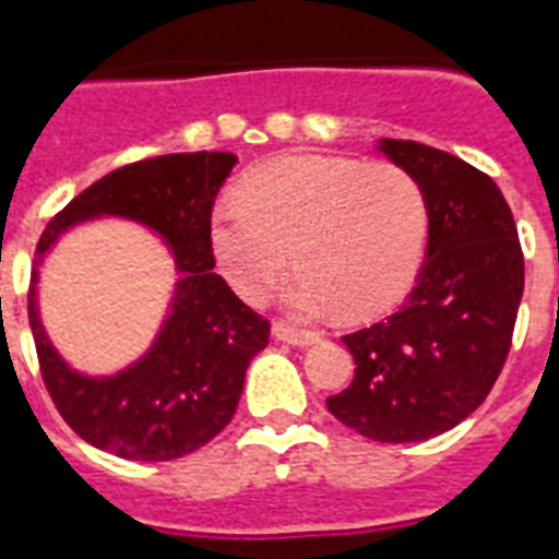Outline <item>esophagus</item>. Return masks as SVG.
<instances>
[{
    "instance_id": "esophagus-1",
    "label": "esophagus",
    "mask_w": 559,
    "mask_h": 559,
    "mask_svg": "<svg viewBox=\"0 0 559 559\" xmlns=\"http://www.w3.org/2000/svg\"><path fill=\"white\" fill-rule=\"evenodd\" d=\"M272 336L278 342H287V345H296V348H307V345H316L319 342V333L313 331H296L284 322L272 324Z\"/></svg>"
}]
</instances>
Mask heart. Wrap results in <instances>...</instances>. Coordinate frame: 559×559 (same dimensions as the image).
Listing matches in <instances>:
<instances>
[{
    "label": "heart",
    "instance_id": "obj_1",
    "mask_svg": "<svg viewBox=\"0 0 559 559\" xmlns=\"http://www.w3.org/2000/svg\"><path fill=\"white\" fill-rule=\"evenodd\" d=\"M424 188L408 170L348 156L289 153L237 182V202L211 211V252L237 296L258 301L287 270H301L284 301L301 316L340 307L348 319L389 310L424 258Z\"/></svg>",
    "mask_w": 559,
    "mask_h": 559
}]
</instances>
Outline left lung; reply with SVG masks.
Listing matches in <instances>:
<instances>
[{"mask_svg": "<svg viewBox=\"0 0 559 559\" xmlns=\"http://www.w3.org/2000/svg\"><path fill=\"white\" fill-rule=\"evenodd\" d=\"M377 147L424 188L426 263L397 313L342 340L357 377L328 408L371 441L412 443L459 426L490 394L511 350L525 261L487 174L420 142Z\"/></svg>", "mask_w": 559, "mask_h": 559, "instance_id": "left-lung-1", "label": "left lung"}]
</instances>
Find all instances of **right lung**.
I'll list each match as a JSON object with an SVG mask.
<instances>
[{
	"mask_svg": "<svg viewBox=\"0 0 559 559\" xmlns=\"http://www.w3.org/2000/svg\"><path fill=\"white\" fill-rule=\"evenodd\" d=\"M235 153H170L112 170L46 226L31 272L28 322L39 371L83 441L130 461H174L200 450L235 417L246 368L270 342V322L214 272L211 209ZM116 216L169 249L178 284L152 348L116 374H83L59 357L38 319V266L72 227Z\"/></svg>",
	"mask_w": 559,
	"mask_h": 559,
	"instance_id": "1",
	"label": "right lung"
}]
</instances>
